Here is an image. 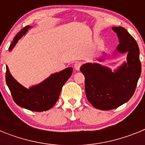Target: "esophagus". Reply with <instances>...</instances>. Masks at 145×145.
<instances>
[{"label": "esophagus", "mask_w": 145, "mask_h": 145, "mask_svg": "<svg viewBox=\"0 0 145 145\" xmlns=\"http://www.w3.org/2000/svg\"><path fill=\"white\" fill-rule=\"evenodd\" d=\"M81 66V62H76V63L74 65V67L76 70H80V67Z\"/></svg>", "instance_id": "obj_1"}]
</instances>
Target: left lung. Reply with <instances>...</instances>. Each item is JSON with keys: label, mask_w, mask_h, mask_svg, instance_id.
<instances>
[{"label": "left lung", "mask_w": 145, "mask_h": 145, "mask_svg": "<svg viewBox=\"0 0 145 145\" xmlns=\"http://www.w3.org/2000/svg\"><path fill=\"white\" fill-rule=\"evenodd\" d=\"M112 29L120 42L116 50L127 53V62L114 72L98 63H86L80 67L85 76L87 99L102 110H110L128 102L135 91L142 71L139 46L135 39L122 27H113Z\"/></svg>", "instance_id": "obj_1"}]
</instances>
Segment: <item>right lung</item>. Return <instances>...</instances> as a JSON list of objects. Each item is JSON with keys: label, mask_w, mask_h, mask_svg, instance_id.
Wrapping results in <instances>:
<instances>
[{"label": "right lung", "mask_w": 145, "mask_h": 145, "mask_svg": "<svg viewBox=\"0 0 145 145\" xmlns=\"http://www.w3.org/2000/svg\"><path fill=\"white\" fill-rule=\"evenodd\" d=\"M29 27L30 26H26L17 33L11 43L9 51L12 50ZM72 72V68L67 67L62 71L52 74L40 84L27 88L13 78L6 66V81L16 105L29 110L43 112L54 107L59 97L62 86L70 78Z\"/></svg>", "instance_id": "add662e5"}]
</instances>
